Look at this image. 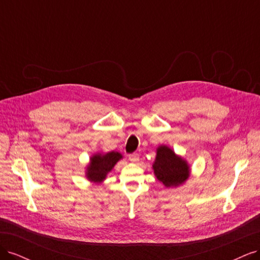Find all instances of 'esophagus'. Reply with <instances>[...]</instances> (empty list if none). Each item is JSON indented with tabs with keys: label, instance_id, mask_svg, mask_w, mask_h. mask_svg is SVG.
<instances>
[{
	"label": "esophagus",
	"instance_id": "1",
	"mask_svg": "<svg viewBox=\"0 0 260 260\" xmlns=\"http://www.w3.org/2000/svg\"><path fill=\"white\" fill-rule=\"evenodd\" d=\"M129 160H130L131 162H135V164L139 162V160H140L139 154H131V155H129Z\"/></svg>",
	"mask_w": 260,
	"mask_h": 260
}]
</instances>
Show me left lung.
I'll list each match as a JSON object with an SVG mask.
<instances>
[{
    "label": "left lung",
    "mask_w": 260,
    "mask_h": 260,
    "mask_svg": "<svg viewBox=\"0 0 260 260\" xmlns=\"http://www.w3.org/2000/svg\"><path fill=\"white\" fill-rule=\"evenodd\" d=\"M152 169L157 180L167 188L183 185L191 175L187 160L167 145H159L156 148Z\"/></svg>",
    "instance_id": "1"
}]
</instances>
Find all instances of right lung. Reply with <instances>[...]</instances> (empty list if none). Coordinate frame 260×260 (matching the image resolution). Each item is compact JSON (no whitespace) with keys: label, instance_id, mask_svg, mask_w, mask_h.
<instances>
[{"label":"right lung","instance_id":"right-lung-1","mask_svg":"<svg viewBox=\"0 0 260 260\" xmlns=\"http://www.w3.org/2000/svg\"><path fill=\"white\" fill-rule=\"evenodd\" d=\"M120 159H122V155L115 151L93 154L90 157V161L85 166V178L92 183H102Z\"/></svg>","mask_w":260,"mask_h":260}]
</instances>
